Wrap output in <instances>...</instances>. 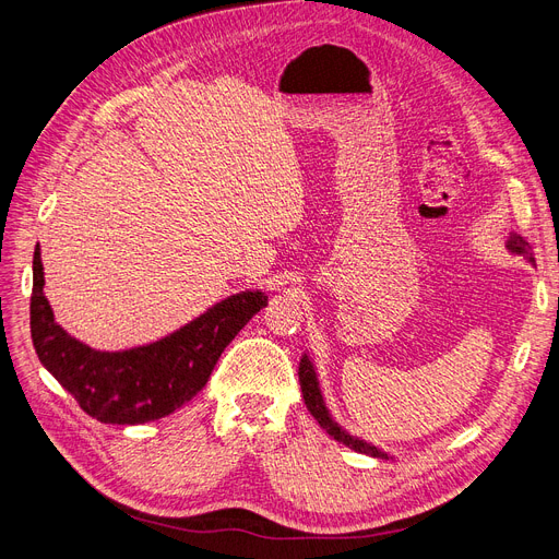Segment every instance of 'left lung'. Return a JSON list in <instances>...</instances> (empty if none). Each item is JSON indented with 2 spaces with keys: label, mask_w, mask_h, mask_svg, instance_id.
Here are the masks:
<instances>
[{
  "label": "left lung",
  "mask_w": 559,
  "mask_h": 559,
  "mask_svg": "<svg viewBox=\"0 0 559 559\" xmlns=\"http://www.w3.org/2000/svg\"><path fill=\"white\" fill-rule=\"evenodd\" d=\"M508 248H510L512 252H516V254H527V243L523 241L521 236H512ZM298 378H300L302 397H305L307 409L311 412V416L318 420V425H321V428H323L330 437H334V439H336L338 443H343V445H348V448L357 450V453H364V455H370V457H386V455L382 453V450H378L376 445H370V443H366V441H361V439L350 437L348 432L341 430L338 425L332 420V416L328 414V407H325V403H323L321 389H318V380H316V373H313V364H311V359H309L307 355L300 359Z\"/></svg>",
  "instance_id": "1"
}]
</instances>
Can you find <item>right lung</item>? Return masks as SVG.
Segmentation results:
<instances>
[{"label":"right lung","mask_w":559,"mask_h":559,"mask_svg":"<svg viewBox=\"0 0 559 559\" xmlns=\"http://www.w3.org/2000/svg\"><path fill=\"white\" fill-rule=\"evenodd\" d=\"M40 250L34 252L32 338L40 364L88 416L111 425L164 418L193 401L229 341L265 307L261 290L236 294L175 334L122 353H99L61 325L43 296Z\"/></svg>","instance_id":"right-lung-1"}]
</instances>
